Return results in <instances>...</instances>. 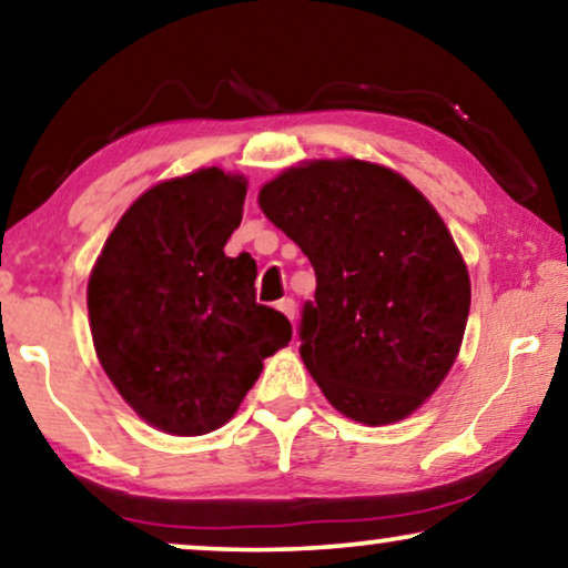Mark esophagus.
<instances>
[{
    "label": "esophagus",
    "mask_w": 568,
    "mask_h": 568,
    "mask_svg": "<svg viewBox=\"0 0 568 568\" xmlns=\"http://www.w3.org/2000/svg\"><path fill=\"white\" fill-rule=\"evenodd\" d=\"M276 310H282V313L290 317V321H294V315H297V305H294L292 297H284L276 302Z\"/></svg>",
    "instance_id": "1"
}]
</instances>
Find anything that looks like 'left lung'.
<instances>
[{
    "instance_id": "obj_1",
    "label": "left lung",
    "mask_w": 568,
    "mask_h": 568,
    "mask_svg": "<svg viewBox=\"0 0 568 568\" xmlns=\"http://www.w3.org/2000/svg\"><path fill=\"white\" fill-rule=\"evenodd\" d=\"M263 214L315 268L300 356L331 406L354 422L406 418L460 352L470 278L422 191L364 160H313L258 193Z\"/></svg>"
}]
</instances>
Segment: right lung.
I'll use <instances>...</instances> for the list:
<instances>
[{"label":"right lung","instance_id":"1","mask_svg":"<svg viewBox=\"0 0 568 568\" xmlns=\"http://www.w3.org/2000/svg\"><path fill=\"white\" fill-rule=\"evenodd\" d=\"M247 183L220 168L162 181L126 209L88 284L98 359L121 398L175 437L227 424L292 323L255 302V261L224 245Z\"/></svg>","mask_w":568,"mask_h":568}]
</instances>
